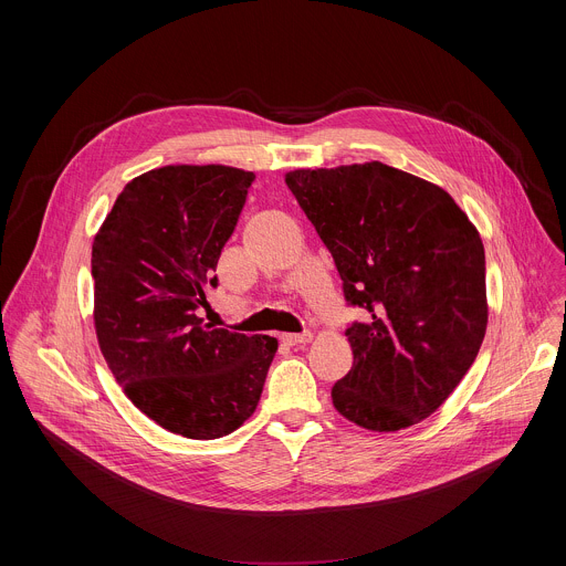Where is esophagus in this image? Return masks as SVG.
Wrapping results in <instances>:
<instances>
[{
	"instance_id": "34e87169",
	"label": "esophagus",
	"mask_w": 566,
	"mask_h": 566,
	"mask_svg": "<svg viewBox=\"0 0 566 566\" xmlns=\"http://www.w3.org/2000/svg\"><path fill=\"white\" fill-rule=\"evenodd\" d=\"M280 340H282L284 345H289V347L302 345V343H308V340H311V332H302V334H282Z\"/></svg>"
}]
</instances>
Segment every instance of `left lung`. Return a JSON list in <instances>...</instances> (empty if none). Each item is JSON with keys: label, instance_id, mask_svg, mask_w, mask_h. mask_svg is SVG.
Returning <instances> with one entry per match:
<instances>
[{"label": "left lung", "instance_id": "8db88e82", "mask_svg": "<svg viewBox=\"0 0 566 566\" xmlns=\"http://www.w3.org/2000/svg\"><path fill=\"white\" fill-rule=\"evenodd\" d=\"M286 186L336 262L354 365L334 387L352 423L394 432L439 410L486 334V255L454 199L378 160L295 170Z\"/></svg>", "mask_w": 566, "mask_h": 566}]
</instances>
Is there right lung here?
Wrapping results in <instances>:
<instances>
[{
	"label": "right lung",
	"mask_w": 566,
	"mask_h": 566,
	"mask_svg": "<svg viewBox=\"0 0 566 566\" xmlns=\"http://www.w3.org/2000/svg\"><path fill=\"white\" fill-rule=\"evenodd\" d=\"M255 175L166 166L132 179L92 249L101 352L134 406L175 434L219 439L258 408L277 340L214 329L206 286Z\"/></svg>",
	"instance_id": "1"
}]
</instances>
